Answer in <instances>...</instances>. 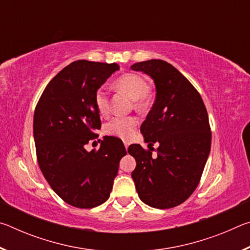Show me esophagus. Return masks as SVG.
<instances>
[{
    "mask_svg": "<svg viewBox=\"0 0 250 250\" xmlns=\"http://www.w3.org/2000/svg\"><path fill=\"white\" fill-rule=\"evenodd\" d=\"M125 149L128 150V147H129V143H128V142H125Z\"/></svg>",
    "mask_w": 250,
    "mask_h": 250,
    "instance_id": "34e87169",
    "label": "esophagus"
}]
</instances>
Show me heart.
Here are the masks:
<instances>
[{"mask_svg": "<svg viewBox=\"0 0 250 250\" xmlns=\"http://www.w3.org/2000/svg\"><path fill=\"white\" fill-rule=\"evenodd\" d=\"M117 89L125 91L131 99L134 101V107L142 109L150 103V95L147 92V84L146 79L141 75L134 73H126L118 77L115 82ZM95 104L101 115L109 112V97L107 90L104 87L97 89L95 94ZM137 126V120L133 117L117 116L113 117L104 125V133L112 137L121 139H130L133 135L134 129Z\"/></svg>", "mask_w": 250, "mask_h": 250, "instance_id": "1", "label": "heart"}]
</instances>
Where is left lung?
I'll use <instances>...</instances> for the list:
<instances>
[{
	"instance_id": "1",
	"label": "left lung",
	"mask_w": 250,
	"mask_h": 250,
	"mask_svg": "<svg viewBox=\"0 0 250 250\" xmlns=\"http://www.w3.org/2000/svg\"><path fill=\"white\" fill-rule=\"evenodd\" d=\"M131 69L151 76L156 89L140 128L149 149L140 145L128 149L137 162L131 175L143 203L172 208L188 200L201 181L211 143L208 115L195 87L168 62L151 59Z\"/></svg>"
}]
</instances>
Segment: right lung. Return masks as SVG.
Returning a JSON list of instances; mask_svg holds the SVG:
<instances>
[{"mask_svg": "<svg viewBox=\"0 0 250 250\" xmlns=\"http://www.w3.org/2000/svg\"><path fill=\"white\" fill-rule=\"evenodd\" d=\"M118 69L116 62H71L50 80L34 112L41 171L53 191L78 208H92L108 200L126 154L116 137H104L98 150L84 149L101 128L96 91Z\"/></svg>", "mask_w": 250, "mask_h": 250, "instance_id": "add662e5", "label": "right lung"}]
</instances>
